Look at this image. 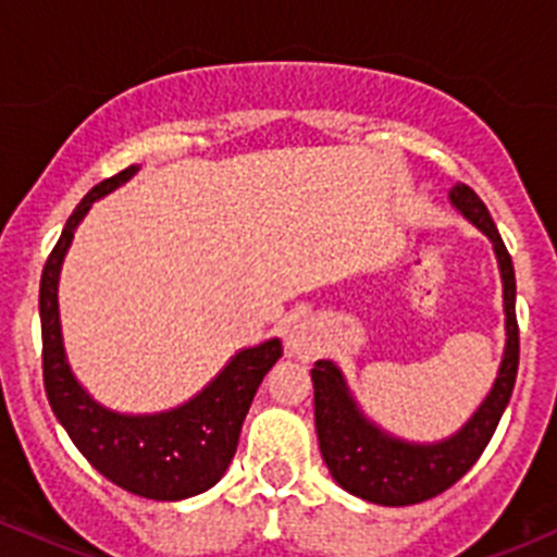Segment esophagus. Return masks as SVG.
<instances>
[{
	"instance_id": "34e87169",
	"label": "esophagus",
	"mask_w": 557,
	"mask_h": 557,
	"mask_svg": "<svg viewBox=\"0 0 557 557\" xmlns=\"http://www.w3.org/2000/svg\"><path fill=\"white\" fill-rule=\"evenodd\" d=\"M285 349H288V355L299 357V360H310L321 349L319 326L313 321H299V324L290 326L288 335H285Z\"/></svg>"
}]
</instances>
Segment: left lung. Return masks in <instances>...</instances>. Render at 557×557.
<instances>
[{
    "label": "left lung",
    "instance_id": "obj_1",
    "mask_svg": "<svg viewBox=\"0 0 557 557\" xmlns=\"http://www.w3.org/2000/svg\"><path fill=\"white\" fill-rule=\"evenodd\" d=\"M450 202L461 214L481 227L495 247L503 277V308H506V351L490 396L478 412L454 436L434 445H418L398 440L366 418L351 398L346 379L335 362L319 360L310 371L315 396V434L321 456L332 478L343 490L379 506H414L450 490L478 461L490 445L508 401L519 368V326H517V280L513 263L490 216V208L467 184L450 189Z\"/></svg>",
    "mask_w": 557,
    "mask_h": 557
}]
</instances>
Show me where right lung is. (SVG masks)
<instances>
[{"label":"right lung","instance_id":"obj_1","mask_svg":"<svg viewBox=\"0 0 557 557\" xmlns=\"http://www.w3.org/2000/svg\"><path fill=\"white\" fill-rule=\"evenodd\" d=\"M137 164L92 186L67 216L40 277L44 384L57 420L65 425L87 461L132 495L148 500H184L211 490L236 454L242 423L269 368L283 357L277 337L244 349L191 401L159 414H121L92 401L74 379L62 349L57 280L74 231L98 197L126 184Z\"/></svg>","mask_w":557,"mask_h":557}]
</instances>
